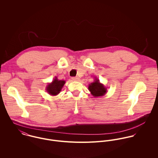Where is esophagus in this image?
<instances>
[{
	"label": "esophagus",
	"instance_id": "1",
	"mask_svg": "<svg viewBox=\"0 0 158 158\" xmlns=\"http://www.w3.org/2000/svg\"><path fill=\"white\" fill-rule=\"evenodd\" d=\"M72 80H73V81H79L80 80V78L79 77H72Z\"/></svg>",
	"mask_w": 158,
	"mask_h": 158
}]
</instances>
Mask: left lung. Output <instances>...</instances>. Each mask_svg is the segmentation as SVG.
I'll list each match as a JSON object with an SVG mask.
<instances>
[{
	"label": "left lung",
	"instance_id": "left-lung-1",
	"mask_svg": "<svg viewBox=\"0 0 158 158\" xmlns=\"http://www.w3.org/2000/svg\"><path fill=\"white\" fill-rule=\"evenodd\" d=\"M88 89L94 97L103 96L107 92V88L100 82L97 78H95L94 81L89 85Z\"/></svg>",
	"mask_w": 158,
	"mask_h": 158
}]
</instances>
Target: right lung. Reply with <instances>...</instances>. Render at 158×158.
<instances>
[{
  "label": "right lung",
  "mask_w": 158,
  "mask_h": 158,
  "mask_svg": "<svg viewBox=\"0 0 158 158\" xmlns=\"http://www.w3.org/2000/svg\"><path fill=\"white\" fill-rule=\"evenodd\" d=\"M66 81L64 80H60L56 77H55L53 80L47 85L46 91L50 95H57L61 91Z\"/></svg>",
  "instance_id": "right-lung-1"
}]
</instances>
